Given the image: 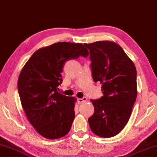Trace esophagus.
Masks as SVG:
<instances>
[{"label": "esophagus", "instance_id": "34e87169", "mask_svg": "<svg viewBox=\"0 0 157 157\" xmlns=\"http://www.w3.org/2000/svg\"><path fill=\"white\" fill-rule=\"evenodd\" d=\"M78 103L79 104H81L82 103H84V102H86L87 101V98L84 97L83 98H79L78 99Z\"/></svg>", "mask_w": 157, "mask_h": 157}]
</instances>
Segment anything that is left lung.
<instances>
[{"label":"left lung","instance_id":"8db88e82","mask_svg":"<svg viewBox=\"0 0 157 157\" xmlns=\"http://www.w3.org/2000/svg\"><path fill=\"white\" fill-rule=\"evenodd\" d=\"M84 45L90 52L94 82L101 83L103 94L99 99L90 100L94 112L88 118L89 126L97 136L112 137L127 124L136 102V66L115 42L99 41Z\"/></svg>","mask_w":157,"mask_h":157}]
</instances>
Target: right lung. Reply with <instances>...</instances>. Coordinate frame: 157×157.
<instances>
[{"mask_svg":"<svg viewBox=\"0 0 157 157\" xmlns=\"http://www.w3.org/2000/svg\"><path fill=\"white\" fill-rule=\"evenodd\" d=\"M88 54L79 43L58 42L36 50L21 69L17 81L21 105L30 123L44 137L58 139L70 131L77 99L57 89L63 82L64 63Z\"/></svg>","mask_w":157,"mask_h":157,"instance_id":"right-lung-1","label":"right lung"}]
</instances>
